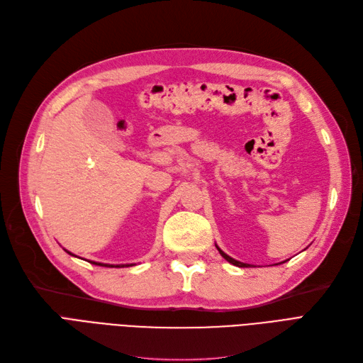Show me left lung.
Wrapping results in <instances>:
<instances>
[{"instance_id": "1", "label": "left lung", "mask_w": 363, "mask_h": 363, "mask_svg": "<svg viewBox=\"0 0 363 363\" xmlns=\"http://www.w3.org/2000/svg\"><path fill=\"white\" fill-rule=\"evenodd\" d=\"M217 247V250L220 251V254H221V256L227 260V262H229V263H232V264H235V266H238V267H250L251 264H248V263H242V262H238V260H235V259H232L230 256H227V254L218 247V245H216ZM281 263H284V262H281Z\"/></svg>"}]
</instances>
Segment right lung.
I'll return each instance as SVG.
<instances>
[{
    "label": "right lung",
    "mask_w": 363,
    "mask_h": 363,
    "mask_svg": "<svg viewBox=\"0 0 363 363\" xmlns=\"http://www.w3.org/2000/svg\"><path fill=\"white\" fill-rule=\"evenodd\" d=\"M67 251V250H65ZM70 254V256H73V257H77V256H74V254H72L70 251H67ZM89 263H92V264H97V266H104V267H124V266H133V264H107V263H99V262H91L89 260Z\"/></svg>",
    "instance_id": "add662e5"
}]
</instances>
